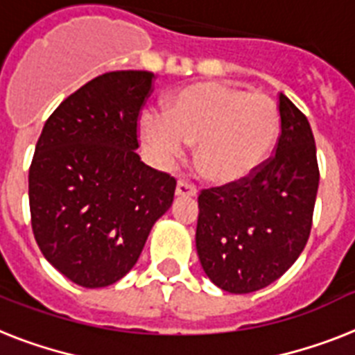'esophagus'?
Here are the masks:
<instances>
[{
  "label": "esophagus",
  "mask_w": 355,
  "mask_h": 355,
  "mask_svg": "<svg viewBox=\"0 0 355 355\" xmlns=\"http://www.w3.org/2000/svg\"><path fill=\"white\" fill-rule=\"evenodd\" d=\"M175 193H177V197H197V186L187 180H178Z\"/></svg>",
  "instance_id": "1"
}]
</instances>
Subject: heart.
Masks as SVG:
<instances>
[{"label": "heart", "instance_id": "b5f03b06", "mask_svg": "<svg viewBox=\"0 0 355 355\" xmlns=\"http://www.w3.org/2000/svg\"><path fill=\"white\" fill-rule=\"evenodd\" d=\"M164 116H144V140L162 160L178 157L184 144H198L195 164L213 184L241 182L257 171L281 123L272 98L218 82L195 83L173 94Z\"/></svg>", "mask_w": 355, "mask_h": 355}]
</instances>
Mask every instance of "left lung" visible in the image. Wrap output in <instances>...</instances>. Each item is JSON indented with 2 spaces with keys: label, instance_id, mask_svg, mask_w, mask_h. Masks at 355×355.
I'll return each mask as SVG.
<instances>
[{
  "label": "left lung",
  "instance_id": "left-lung-1",
  "mask_svg": "<svg viewBox=\"0 0 355 355\" xmlns=\"http://www.w3.org/2000/svg\"><path fill=\"white\" fill-rule=\"evenodd\" d=\"M279 116L275 153L257 171L198 195V259L224 292H257L277 281L310 237L319 187L315 140L306 116L282 93Z\"/></svg>",
  "mask_w": 355,
  "mask_h": 355
}]
</instances>
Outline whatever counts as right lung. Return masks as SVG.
Returning a JSON list of instances; mask_svg holds the SVG:
<instances>
[{
    "instance_id": "right-lung-1",
    "label": "right lung",
    "mask_w": 355,
    "mask_h": 355,
    "mask_svg": "<svg viewBox=\"0 0 355 355\" xmlns=\"http://www.w3.org/2000/svg\"><path fill=\"white\" fill-rule=\"evenodd\" d=\"M153 82L149 71L100 74L58 105L37 138L28 169L34 239L83 288L120 281L175 197L177 180L135 151Z\"/></svg>"
}]
</instances>
